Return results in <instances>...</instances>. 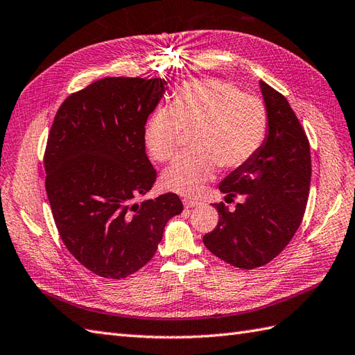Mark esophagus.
<instances>
[{
  "label": "esophagus",
  "instance_id": "1",
  "mask_svg": "<svg viewBox=\"0 0 355 355\" xmlns=\"http://www.w3.org/2000/svg\"><path fill=\"white\" fill-rule=\"evenodd\" d=\"M183 202H184V205L187 209H192V207H196V205H200L201 204V201H198V200H193V198H184L183 200Z\"/></svg>",
  "mask_w": 355,
  "mask_h": 355
}]
</instances>
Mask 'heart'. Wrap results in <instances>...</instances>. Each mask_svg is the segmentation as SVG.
<instances>
[{"label": "heart", "instance_id": "obj_1", "mask_svg": "<svg viewBox=\"0 0 355 355\" xmlns=\"http://www.w3.org/2000/svg\"><path fill=\"white\" fill-rule=\"evenodd\" d=\"M181 128L196 130L193 153L180 154L162 174L164 189L192 196L215 178L219 164L248 163L268 133V112L257 96L218 78L191 80L175 89L171 107L148 116L144 140L154 160L168 162L180 146Z\"/></svg>", "mask_w": 355, "mask_h": 355}]
</instances>
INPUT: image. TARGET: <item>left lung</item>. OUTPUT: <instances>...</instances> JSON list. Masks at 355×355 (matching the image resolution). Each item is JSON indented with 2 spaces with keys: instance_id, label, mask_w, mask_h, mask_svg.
<instances>
[{
  "instance_id": "1",
  "label": "left lung",
  "mask_w": 355,
  "mask_h": 355,
  "mask_svg": "<svg viewBox=\"0 0 355 355\" xmlns=\"http://www.w3.org/2000/svg\"><path fill=\"white\" fill-rule=\"evenodd\" d=\"M268 112V133L257 154L220 181L225 201L243 202L219 213L216 228L202 237L207 250L230 265H266L292 241L306 211L311 178L310 144L286 98L260 81Z\"/></svg>"
}]
</instances>
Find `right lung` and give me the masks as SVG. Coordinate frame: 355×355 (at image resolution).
<instances>
[{"label": "right lung", "mask_w": 355, "mask_h": 355, "mask_svg": "<svg viewBox=\"0 0 355 355\" xmlns=\"http://www.w3.org/2000/svg\"><path fill=\"white\" fill-rule=\"evenodd\" d=\"M162 78L107 77L69 95L45 150V189L68 251L103 278L121 279L157 251L166 222L183 211L175 193L135 202L157 177L144 128L166 90Z\"/></svg>", "instance_id": "1"}]
</instances>
